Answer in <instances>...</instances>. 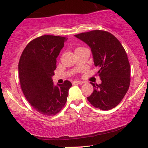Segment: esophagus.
<instances>
[{
	"instance_id": "obj_1",
	"label": "esophagus",
	"mask_w": 148,
	"mask_h": 148,
	"mask_svg": "<svg viewBox=\"0 0 148 148\" xmlns=\"http://www.w3.org/2000/svg\"><path fill=\"white\" fill-rule=\"evenodd\" d=\"M84 84V82L83 81H72V84L74 85V84Z\"/></svg>"
}]
</instances>
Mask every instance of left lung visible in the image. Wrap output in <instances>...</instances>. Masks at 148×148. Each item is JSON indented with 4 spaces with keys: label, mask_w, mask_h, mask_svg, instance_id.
<instances>
[{
    "label": "left lung",
    "mask_w": 148,
    "mask_h": 148,
    "mask_svg": "<svg viewBox=\"0 0 148 148\" xmlns=\"http://www.w3.org/2000/svg\"><path fill=\"white\" fill-rule=\"evenodd\" d=\"M90 47L99 85L91 83L94 90L87 98L97 108L108 111L118 106L130 85V64L127 53L114 35L105 30H95L75 35Z\"/></svg>",
    "instance_id": "8db88e82"
}]
</instances>
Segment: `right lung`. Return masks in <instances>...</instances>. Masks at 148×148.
<instances>
[{
	"label": "right lung",
	"instance_id": "obj_1",
	"mask_svg": "<svg viewBox=\"0 0 148 148\" xmlns=\"http://www.w3.org/2000/svg\"><path fill=\"white\" fill-rule=\"evenodd\" d=\"M67 38L43 35L27 45L18 62L20 84L28 101L37 112L54 115L65 105L70 81L54 86L56 58Z\"/></svg>",
	"mask_w": 148,
	"mask_h": 148
}]
</instances>
